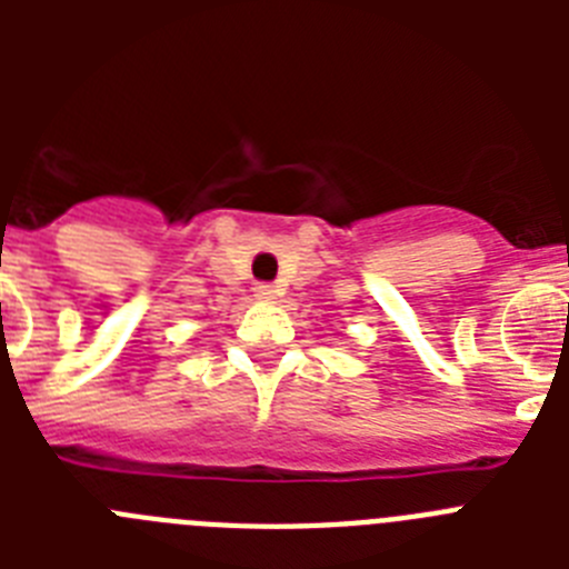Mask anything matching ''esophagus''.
<instances>
[{
    "label": "esophagus",
    "instance_id": "obj_1",
    "mask_svg": "<svg viewBox=\"0 0 569 569\" xmlns=\"http://www.w3.org/2000/svg\"><path fill=\"white\" fill-rule=\"evenodd\" d=\"M276 293H279V290H276L273 284H268V281H259V284L253 288V296H256V299H261V301L276 299Z\"/></svg>",
    "mask_w": 569,
    "mask_h": 569
}]
</instances>
